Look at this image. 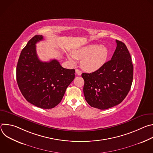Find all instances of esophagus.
Here are the masks:
<instances>
[{
	"label": "esophagus",
	"instance_id": "esophagus-1",
	"mask_svg": "<svg viewBox=\"0 0 153 153\" xmlns=\"http://www.w3.org/2000/svg\"><path fill=\"white\" fill-rule=\"evenodd\" d=\"M76 73L78 76H80V75L82 74V71H81L80 70H79V69H76Z\"/></svg>",
	"mask_w": 153,
	"mask_h": 153
}]
</instances>
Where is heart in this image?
<instances>
[{
	"instance_id": "1",
	"label": "heart",
	"mask_w": 153,
	"mask_h": 153,
	"mask_svg": "<svg viewBox=\"0 0 153 153\" xmlns=\"http://www.w3.org/2000/svg\"><path fill=\"white\" fill-rule=\"evenodd\" d=\"M109 54L108 49L104 45H89L73 51V56L68 54L69 60L74 62V58L81 60L80 67L87 72L99 70L105 63Z\"/></svg>"
}]
</instances>
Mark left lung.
Listing matches in <instances>:
<instances>
[{"instance_id":"1","label":"left lung","mask_w":153,"mask_h":153,"mask_svg":"<svg viewBox=\"0 0 153 153\" xmlns=\"http://www.w3.org/2000/svg\"><path fill=\"white\" fill-rule=\"evenodd\" d=\"M116 49L110 60L96 71L82 73L85 99L91 106L106 110L120 103L131 89L133 65L125 44L116 40Z\"/></svg>"}]
</instances>
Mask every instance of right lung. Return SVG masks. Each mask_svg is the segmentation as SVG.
Listing matches in <instances>:
<instances>
[{"instance_id":"right-lung-1","label":"right lung","mask_w":153,"mask_h":153,"mask_svg":"<svg viewBox=\"0 0 153 153\" xmlns=\"http://www.w3.org/2000/svg\"><path fill=\"white\" fill-rule=\"evenodd\" d=\"M36 35L27 43L19 56L16 79L19 88L30 103L51 109L62 100L68 85L75 77V70L63 68L56 59L42 62L36 53V43L43 40Z\"/></svg>"}]
</instances>
